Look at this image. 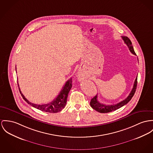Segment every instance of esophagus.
Masks as SVG:
<instances>
[{
    "label": "esophagus",
    "mask_w": 153,
    "mask_h": 153,
    "mask_svg": "<svg viewBox=\"0 0 153 153\" xmlns=\"http://www.w3.org/2000/svg\"><path fill=\"white\" fill-rule=\"evenodd\" d=\"M77 74H77V75H78V77H79V78H80V79H81V78H82V72H81V71H79V72H78V73H77Z\"/></svg>",
    "instance_id": "obj_1"
}]
</instances>
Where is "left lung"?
I'll list each match as a JSON object with an SVG mask.
<instances>
[{"instance_id":"1","label":"left lung","mask_w":153,"mask_h":153,"mask_svg":"<svg viewBox=\"0 0 153 153\" xmlns=\"http://www.w3.org/2000/svg\"><path fill=\"white\" fill-rule=\"evenodd\" d=\"M122 38L123 39V40L124 41L125 43L127 45V46L129 48L130 51L133 54L136 55V53L134 51L133 47L132 46L131 42L129 38L127 36H122ZM137 76L136 77V78L135 79V81H134V84H133V87L129 95H128V97L126 99L120 101V102H119L117 104L105 105V104H101L98 101L97 95H96L94 97H93L91 100L90 105L95 111H98V112H100V113H108V112H112V111H114L118 109L119 108L122 107L123 106L126 105L131 100V98L133 97L134 94L136 92V87H137Z\"/></svg>"}]
</instances>
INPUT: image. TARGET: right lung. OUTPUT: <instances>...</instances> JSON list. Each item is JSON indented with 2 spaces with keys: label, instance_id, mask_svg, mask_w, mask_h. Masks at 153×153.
<instances>
[{
  "label": "right lung",
  "instance_id": "1",
  "mask_svg": "<svg viewBox=\"0 0 153 153\" xmlns=\"http://www.w3.org/2000/svg\"><path fill=\"white\" fill-rule=\"evenodd\" d=\"M18 85L19 88V84H18ZM71 87H72V79L71 78L69 80H68L66 82L65 85L63 86L60 92L59 93V95L55 99H54L52 102L48 104H42V105H37L35 104L31 103L25 98L23 94L22 93V91H20V88H19V91L20 94H22V96L24 100L30 105L44 112H49V113H57L58 112H60L62 109H63L66 105L68 94L71 88Z\"/></svg>",
  "mask_w": 153,
  "mask_h": 153
}]
</instances>
